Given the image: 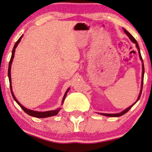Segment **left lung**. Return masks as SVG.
Instances as JSON below:
<instances>
[{
    "label": "left lung",
    "instance_id": "obj_1",
    "mask_svg": "<svg viewBox=\"0 0 152 152\" xmlns=\"http://www.w3.org/2000/svg\"><path fill=\"white\" fill-rule=\"evenodd\" d=\"M123 30H124V31H125V33L127 34V35L129 36V39L132 40V42H134V43L136 44V48H137V49H138V54H139V57H140V60H141V61H142V82H141V89H140V94H139V96H138V99H137V100H136V102L138 101V100H139V98H140V96H141V93H142V85H143V78H144V73H145V69H144V64H143V61H142V56H141V54H140V48H139V47H138V42H137V41H136V40L135 39V38H134L133 36H132L131 34H130L129 32H128V31L126 30L125 29H124L123 28ZM136 102H134V103L133 104H132L131 106L130 107H129L128 108H127V109H125V110H123V112H121V113H118V114H104V113H99L100 114H101V115H102V116H109V117H118V116H122V115H123V114H125V113H127L128 111H129L130 109H131L132 107H133L134 104H135L136 103Z\"/></svg>",
    "mask_w": 152,
    "mask_h": 152
}]
</instances>
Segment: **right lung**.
I'll return each mask as SVG.
<instances>
[{
    "instance_id": "add662e5",
    "label": "right lung",
    "mask_w": 152,
    "mask_h": 152,
    "mask_svg": "<svg viewBox=\"0 0 152 152\" xmlns=\"http://www.w3.org/2000/svg\"><path fill=\"white\" fill-rule=\"evenodd\" d=\"M23 37V35L20 36V38H19V39L17 40L16 43L14 45V48H13V50H12V56H11V58H10V63H9V68H8V77H9V80H10V89H11V93H12V95L13 98H14V99L15 100V101H16L17 103L18 104V105L21 108L23 109V110L24 111V112L27 114L29 116H33V117H36V118H47V117H50V116H56V115H57L58 113L59 112V111L61 110V107L60 108H58L56 110H51V111H48V112H36V111H34V110H28V109L25 108L24 106H23L22 104H21L20 102H19L18 100H16V97H15V96L14 94V93H13L12 91V80H11V66H12V61H13V58H14V53H15V50H16V47L18 46V45L19 42H20L21 38ZM69 90V88L67 89V91H66V92L65 94V95H64L63 98V100H62V104L64 102V100H65V98L66 97V95H67V94L68 91Z\"/></svg>"
}]
</instances>
